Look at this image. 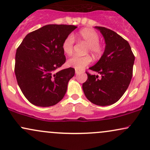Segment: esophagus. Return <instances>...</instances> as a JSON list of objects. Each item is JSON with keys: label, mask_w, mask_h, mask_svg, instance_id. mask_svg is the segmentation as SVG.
<instances>
[{"label": "esophagus", "mask_w": 150, "mask_h": 150, "mask_svg": "<svg viewBox=\"0 0 150 150\" xmlns=\"http://www.w3.org/2000/svg\"><path fill=\"white\" fill-rule=\"evenodd\" d=\"M80 73H81L80 71H79V70H75V74H76L77 75H80Z\"/></svg>", "instance_id": "1"}]
</instances>
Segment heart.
<instances>
[{
	"instance_id": "b5f03b06",
	"label": "heart",
	"mask_w": 150,
	"mask_h": 150,
	"mask_svg": "<svg viewBox=\"0 0 150 150\" xmlns=\"http://www.w3.org/2000/svg\"><path fill=\"white\" fill-rule=\"evenodd\" d=\"M77 37L88 44L87 51H89L94 57H99L102 53V48L99 44V37L94 30L85 28L80 31ZM74 37L73 35H68L63 41L62 49L63 52L67 55H70L73 51ZM92 61L89 56H74L68 59L67 64L69 67L75 68L77 70H82Z\"/></svg>"
}]
</instances>
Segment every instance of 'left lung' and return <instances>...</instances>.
<instances>
[{
    "instance_id": "left-lung-1",
    "label": "left lung",
    "mask_w": 150,
    "mask_h": 150,
    "mask_svg": "<svg viewBox=\"0 0 150 150\" xmlns=\"http://www.w3.org/2000/svg\"><path fill=\"white\" fill-rule=\"evenodd\" d=\"M104 38L105 49L99 61L89 69L101 75L87 73L82 84L86 97L93 104L105 106L120 99L130 85L135 56L130 44L113 31L103 27H94Z\"/></svg>"
}]
</instances>
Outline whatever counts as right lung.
I'll return each mask as SVG.
<instances>
[{
    "label": "right lung",
    "instance_id": "right-lung-1",
    "mask_svg": "<svg viewBox=\"0 0 150 150\" xmlns=\"http://www.w3.org/2000/svg\"><path fill=\"white\" fill-rule=\"evenodd\" d=\"M77 27L49 25L28 34L18 48L15 73L20 89L32 104L48 107L65 96L75 69L55 73L65 62L62 44Z\"/></svg>",
    "mask_w": 150,
    "mask_h": 150
}]
</instances>
